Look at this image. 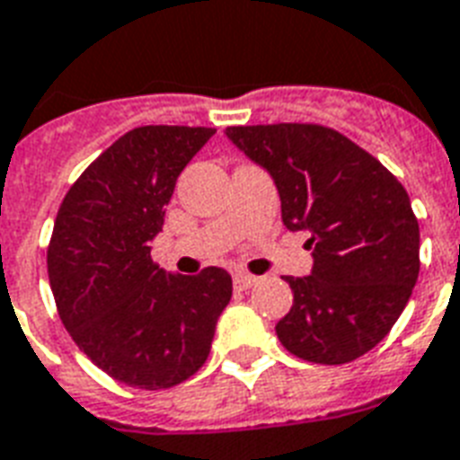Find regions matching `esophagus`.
I'll return each mask as SVG.
<instances>
[{
    "label": "esophagus",
    "mask_w": 460,
    "mask_h": 460,
    "mask_svg": "<svg viewBox=\"0 0 460 460\" xmlns=\"http://www.w3.org/2000/svg\"><path fill=\"white\" fill-rule=\"evenodd\" d=\"M233 283H234V288H237V291H247V288H252V286L257 283V276H252V274H234Z\"/></svg>",
    "instance_id": "34e87169"
}]
</instances>
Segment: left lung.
I'll return each instance as SVG.
<instances>
[{"instance_id":"obj_1","label":"left lung","mask_w":460,"mask_h":460,"mask_svg":"<svg viewBox=\"0 0 460 460\" xmlns=\"http://www.w3.org/2000/svg\"><path fill=\"white\" fill-rule=\"evenodd\" d=\"M227 137L267 169L288 230H308L313 274L286 276L293 305L276 324L293 357L337 366L390 332L420 274V226L405 186L334 128L233 126Z\"/></svg>"}]
</instances>
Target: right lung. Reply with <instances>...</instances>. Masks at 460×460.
Segmentation results:
<instances>
[{
	"label": "right lung",
	"instance_id": "1",
	"mask_svg": "<svg viewBox=\"0 0 460 460\" xmlns=\"http://www.w3.org/2000/svg\"><path fill=\"white\" fill-rule=\"evenodd\" d=\"M216 128L140 126L79 174L48 244V279L65 330L103 374L164 390L208 358L233 296L226 269L167 274L150 257L177 177Z\"/></svg>",
	"mask_w": 460,
	"mask_h": 460
}]
</instances>
